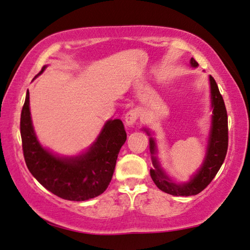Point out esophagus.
<instances>
[{"label": "esophagus", "mask_w": 250, "mask_h": 250, "mask_svg": "<svg viewBox=\"0 0 250 250\" xmlns=\"http://www.w3.org/2000/svg\"><path fill=\"white\" fill-rule=\"evenodd\" d=\"M137 120H138V112L136 110H130L125 113V125L132 126L136 124Z\"/></svg>", "instance_id": "34e87169"}]
</instances>
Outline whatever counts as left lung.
<instances>
[{
	"mask_svg": "<svg viewBox=\"0 0 250 250\" xmlns=\"http://www.w3.org/2000/svg\"><path fill=\"white\" fill-rule=\"evenodd\" d=\"M191 65L192 67L199 66L194 58H191ZM208 81H210L211 88V104L213 107L211 131L210 137H208L206 158H204L201 168L197 170V173L191 180L183 184H176L170 181L168 176L164 173L157 158L154 156L156 154L155 140L152 138L149 139V146H150V152L152 155V165H154V168L150 169V176L157 188L168 194L176 196L199 194L211 183L226 158L227 150H228V115H227L222 95L220 94L214 78L210 75ZM145 131L148 133V136H150L148 130L145 129Z\"/></svg>",
	"mask_w": 250,
	"mask_h": 250,
	"instance_id": "left-lung-1",
	"label": "left lung"
}]
</instances>
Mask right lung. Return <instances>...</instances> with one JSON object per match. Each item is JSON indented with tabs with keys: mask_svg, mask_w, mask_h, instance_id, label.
Masks as SVG:
<instances>
[{
	"mask_svg": "<svg viewBox=\"0 0 250 250\" xmlns=\"http://www.w3.org/2000/svg\"><path fill=\"white\" fill-rule=\"evenodd\" d=\"M46 66L42 67V74ZM22 150L28 169L48 191L64 200L86 201L105 191L126 140L125 125L114 119L104 125L94 144L76 157H58L37 139L29 107V91L21 111Z\"/></svg>",
	"mask_w": 250,
	"mask_h": 250,
	"instance_id": "right-lung-1",
	"label": "right lung"
}]
</instances>
